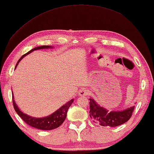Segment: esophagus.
Returning <instances> with one entry per match:
<instances>
[{
	"label": "esophagus",
	"mask_w": 154,
	"mask_h": 154,
	"mask_svg": "<svg viewBox=\"0 0 154 154\" xmlns=\"http://www.w3.org/2000/svg\"><path fill=\"white\" fill-rule=\"evenodd\" d=\"M79 94L81 96H86V95L88 94V90L86 88H82L79 90Z\"/></svg>",
	"instance_id": "esophagus-1"
}]
</instances>
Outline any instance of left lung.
Listing matches in <instances>:
<instances>
[{
	"mask_svg": "<svg viewBox=\"0 0 154 154\" xmlns=\"http://www.w3.org/2000/svg\"><path fill=\"white\" fill-rule=\"evenodd\" d=\"M90 116L94 123L102 126L116 127L121 125L130 120L135 106L123 111L108 112L106 109L99 106L94 100L90 99Z\"/></svg>",
	"mask_w": 154,
	"mask_h": 154,
	"instance_id": "left-lung-1",
	"label": "left lung"
}]
</instances>
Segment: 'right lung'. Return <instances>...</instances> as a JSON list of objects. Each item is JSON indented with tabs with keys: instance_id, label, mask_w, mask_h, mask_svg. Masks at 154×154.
I'll return each mask as SVG.
<instances>
[{
	"instance_id": "1",
	"label": "right lung",
	"mask_w": 154,
	"mask_h": 154,
	"mask_svg": "<svg viewBox=\"0 0 154 154\" xmlns=\"http://www.w3.org/2000/svg\"><path fill=\"white\" fill-rule=\"evenodd\" d=\"M48 48L52 47H51V46H38V47H35L33 48V49H31V51H29L28 53H26V54L23 55L20 59H19L15 68H16V66L18 64V63L20 62V61L23 59L24 56L29 54V53L32 52V51L39 49H42V48ZM73 101H74V100L71 99L70 101H68V103L61 107L60 109H58L57 111H55L54 113L51 114L50 116L43 117V118H35V117H31L26 115V114L23 113V112H21L20 109H19L18 106H16L15 101H14V95L12 94V102H13L14 108V109H15V111L16 112V113L20 116V118L23 119L27 125L33 127L34 128H37L39 129V130H53V129L58 128V127H60L62 125L65 121L68 109L70 108V106H71Z\"/></svg>"
}]
</instances>
